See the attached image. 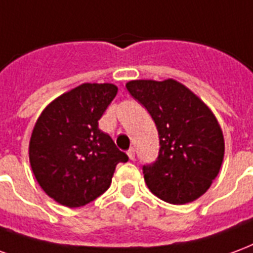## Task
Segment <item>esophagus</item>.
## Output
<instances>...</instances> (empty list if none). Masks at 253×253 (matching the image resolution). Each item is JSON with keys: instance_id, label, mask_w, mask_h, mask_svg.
Returning a JSON list of instances; mask_svg holds the SVG:
<instances>
[{"instance_id": "34e87169", "label": "esophagus", "mask_w": 253, "mask_h": 253, "mask_svg": "<svg viewBox=\"0 0 253 253\" xmlns=\"http://www.w3.org/2000/svg\"><path fill=\"white\" fill-rule=\"evenodd\" d=\"M126 154H128L129 159H130V160H134V149H133V148L128 149V152H126Z\"/></svg>"}]
</instances>
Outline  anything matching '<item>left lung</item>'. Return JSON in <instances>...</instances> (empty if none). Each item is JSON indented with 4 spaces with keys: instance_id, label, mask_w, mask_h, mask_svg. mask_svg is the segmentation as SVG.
<instances>
[{
    "instance_id": "obj_1",
    "label": "left lung",
    "mask_w": 253,
    "mask_h": 253,
    "mask_svg": "<svg viewBox=\"0 0 253 253\" xmlns=\"http://www.w3.org/2000/svg\"><path fill=\"white\" fill-rule=\"evenodd\" d=\"M126 88L148 110L159 133L158 159L143 166L149 190L174 205L200 198L224 159V136L214 114L174 79L130 81Z\"/></svg>"
}]
</instances>
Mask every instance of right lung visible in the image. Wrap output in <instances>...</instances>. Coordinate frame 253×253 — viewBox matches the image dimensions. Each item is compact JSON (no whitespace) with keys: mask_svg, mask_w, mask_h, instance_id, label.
Returning a JSON list of instances; mask_svg holds the SVG:
<instances>
[{"mask_svg":"<svg viewBox=\"0 0 253 253\" xmlns=\"http://www.w3.org/2000/svg\"><path fill=\"white\" fill-rule=\"evenodd\" d=\"M112 84H84L44 109L29 141V162L40 187L67 208L104 194L119 163L128 162L98 120L117 94Z\"/></svg>","mask_w":253,"mask_h":253,"instance_id":"1","label":"right lung"}]
</instances>
